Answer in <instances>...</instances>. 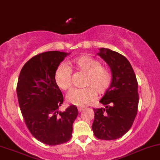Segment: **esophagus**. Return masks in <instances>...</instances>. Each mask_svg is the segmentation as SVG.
I'll return each mask as SVG.
<instances>
[{
    "mask_svg": "<svg viewBox=\"0 0 160 160\" xmlns=\"http://www.w3.org/2000/svg\"><path fill=\"white\" fill-rule=\"evenodd\" d=\"M78 108V111L80 112L83 111L84 108H84V107H78V108Z\"/></svg>",
    "mask_w": 160,
    "mask_h": 160,
    "instance_id": "1",
    "label": "esophagus"
}]
</instances>
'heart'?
<instances>
[{
	"mask_svg": "<svg viewBox=\"0 0 160 160\" xmlns=\"http://www.w3.org/2000/svg\"><path fill=\"white\" fill-rule=\"evenodd\" d=\"M73 65L77 71L87 73L86 87L74 89L68 94L67 99L71 104L85 106L96 99L98 92L105 94L112 83L113 76L111 70L102 65L101 62L89 55H81L73 60ZM55 81L63 90H69L73 87L72 71L66 64H61L55 71Z\"/></svg>",
	"mask_w": 160,
	"mask_h": 160,
	"instance_id": "b5f03b06",
	"label": "heart"
}]
</instances>
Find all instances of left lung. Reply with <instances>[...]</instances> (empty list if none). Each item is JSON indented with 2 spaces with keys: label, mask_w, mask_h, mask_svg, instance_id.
Instances as JSON below:
<instances>
[{
  "label": "left lung",
  "mask_w": 160,
  "mask_h": 160,
  "mask_svg": "<svg viewBox=\"0 0 160 160\" xmlns=\"http://www.w3.org/2000/svg\"><path fill=\"white\" fill-rule=\"evenodd\" d=\"M98 54L110 67L113 80L109 89L99 101L106 107L93 108L92 129L100 140H115L129 131L138 113V80L124 55L104 48H100Z\"/></svg>",
  "instance_id": "left-lung-1"
}]
</instances>
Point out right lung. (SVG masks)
I'll use <instances>...</instances> for the list:
<instances>
[{
    "instance_id": "1",
    "label": "right lung",
    "mask_w": 160,
    "mask_h": 160,
    "mask_svg": "<svg viewBox=\"0 0 160 160\" xmlns=\"http://www.w3.org/2000/svg\"><path fill=\"white\" fill-rule=\"evenodd\" d=\"M68 53L52 51L29 59L21 70L17 86L19 106L24 122L35 138L54 146L72 137L78 110L72 105L59 111L64 97L55 81V71Z\"/></svg>"
}]
</instances>
